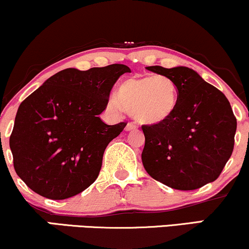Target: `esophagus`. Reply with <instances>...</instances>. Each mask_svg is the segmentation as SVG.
Returning <instances> with one entry per match:
<instances>
[{"instance_id": "esophagus-1", "label": "esophagus", "mask_w": 249, "mask_h": 249, "mask_svg": "<svg viewBox=\"0 0 249 249\" xmlns=\"http://www.w3.org/2000/svg\"><path fill=\"white\" fill-rule=\"evenodd\" d=\"M137 126L133 124V123H127L126 126H125V130L126 131H132V130H136Z\"/></svg>"}]
</instances>
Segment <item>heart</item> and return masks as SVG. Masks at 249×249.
<instances>
[{"mask_svg": "<svg viewBox=\"0 0 249 249\" xmlns=\"http://www.w3.org/2000/svg\"><path fill=\"white\" fill-rule=\"evenodd\" d=\"M118 100H111L116 110L121 107L143 125H158L169 121L178 101V87L164 75H139L125 80L118 88Z\"/></svg>", "mask_w": 249, "mask_h": 249, "instance_id": "b5f03b06", "label": "heart"}]
</instances>
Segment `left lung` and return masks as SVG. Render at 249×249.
<instances>
[{"mask_svg": "<svg viewBox=\"0 0 249 249\" xmlns=\"http://www.w3.org/2000/svg\"><path fill=\"white\" fill-rule=\"evenodd\" d=\"M146 70L169 77L178 91L169 121L143 125V168L154 179L178 190H195L220 175L234 147L236 119L226 96L191 68Z\"/></svg>", "mask_w": 249, "mask_h": 249, "instance_id": "1", "label": "left lung"}]
</instances>
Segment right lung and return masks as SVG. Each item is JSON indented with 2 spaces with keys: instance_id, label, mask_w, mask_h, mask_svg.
<instances>
[{
  "instance_id": "1",
  "label": "right lung",
  "mask_w": 249,
  "mask_h": 249,
  "mask_svg": "<svg viewBox=\"0 0 249 249\" xmlns=\"http://www.w3.org/2000/svg\"><path fill=\"white\" fill-rule=\"evenodd\" d=\"M128 71L121 64L67 68L20 103L9 143L15 170L30 189L66 199L94 183L107 146L126 126L107 125L98 115L116 81Z\"/></svg>"
}]
</instances>
